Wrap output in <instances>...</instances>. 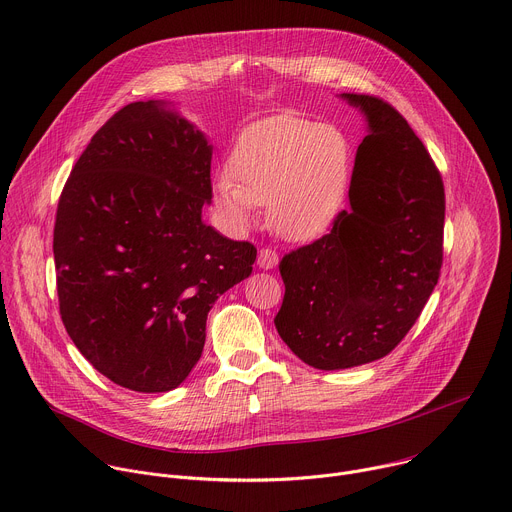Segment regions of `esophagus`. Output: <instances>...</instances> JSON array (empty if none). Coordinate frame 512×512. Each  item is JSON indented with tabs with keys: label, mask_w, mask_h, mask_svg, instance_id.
<instances>
[{
	"label": "esophagus",
	"mask_w": 512,
	"mask_h": 512,
	"mask_svg": "<svg viewBox=\"0 0 512 512\" xmlns=\"http://www.w3.org/2000/svg\"><path fill=\"white\" fill-rule=\"evenodd\" d=\"M277 261H279V255H277V251H275V249H271V247H263V249L259 251L257 265H259L261 269H273V267L277 265Z\"/></svg>",
	"instance_id": "34e87169"
}]
</instances>
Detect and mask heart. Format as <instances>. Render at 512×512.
I'll use <instances>...</instances> for the list:
<instances>
[{
	"label": "heart",
	"instance_id": "1",
	"mask_svg": "<svg viewBox=\"0 0 512 512\" xmlns=\"http://www.w3.org/2000/svg\"><path fill=\"white\" fill-rule=\"evenodd\" d=\"M350 162V143L338 127L273 115L239 135L229 172L214 182L216 200L235 227L255 221V206H269L283 237L316 239L344 208Z\"/></svg>",
	"mask_w": 512,
	"mask_h": 512
}]
</instances>
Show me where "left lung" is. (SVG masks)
I'll return each instance as SVG.
<instances>
[{
    "mask_svg": "<svg viewBox=\"0 0 512 512\" xmlns=\"http://www.w3.org/2000/svg\"><path fill=\"white\" fill-rule=\"evenodd\" d=\"M369 119L356 152L350 210L328 235L279 261L281 340L314 369L387 356L411 330L440 279L442 174L405 117L375 95L342 93Z\"/></svg>",
    "mask_w": 512,
    "mask_h": 512,
    "instance_id": "8db88e82",
    "label": "left lung"
}]
</instances>
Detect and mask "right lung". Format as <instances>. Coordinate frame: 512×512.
Returning a JSON list of instances; mask_svg holds the SVG:
<instances>
[{"mask_svg": "<svg viewBox=\"0 0 512 512\" xmlns=\"http://www.w3.org/2000/svg\"><path fill=\"white\" fill-rule=\"evenodd\" d=\"M212 148L162 103L119 109L58 198L62 324L93 367L139 393L176 389L204 348L206 316L249 277L257 249L202 223Z\"/></svg>", "mask_w": 512, "mask_h": 512, "instance_id": "obj_1", "label": "right lung"}]
</instances>
